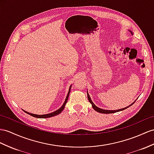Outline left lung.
<instances>
[{"instance_id": "obj_1", "label": "left lung", "mask_w": 154, "mask_h": 154, "mask_svg": "<svg viewBox=\"0 0 154 154\" xmlns=\"http://www.w3.org/2000/svg\"><path fill=\"white\" fill-rule=\"evenodd\" d=\"M130 31V32H131V33L132 34V35H133V32H132V31ZM87 93H88V100H89V103L91 104V105H92V107H93V109H94V110H95V111H97V112H100V113H103V114H112V113H115V112H117L122 111V110H123L126 109V108H128V107H129L130 106L133 105V104L134 103V102L133 103H132V104H130L129 106H127V107H125V108H122V109H119V110H104V109H101V108H98V107H97V106H95V104L93 103V101L91 100V98H90L89 95L88 94V92H87Z\"/></svg>"}]
</instances>
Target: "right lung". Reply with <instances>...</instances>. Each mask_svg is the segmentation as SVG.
Listing matches in <instances>:
<instances>
[{"mask_svg": "<svg viewBox=\"0 0 154 154\" xmlns=\"http://www.w3.org/2000/svg\"><path fill=\"white\" fill-rule=\"evenodd\" d=\"M71 86H72V85H70V87L69 88V92H68V94H67L66 95V97L65 99V100L64 103H63V104L62 105V106L59 108L58 110H57L56 111L54 112H51V113H50V114H44V115H37V114H32V113H29V112H27V111H25L23 110L25 113H27L29 115H31L32 116H33V117H35V118H51V117H53V116H55L56 115H58L61 112L64 110V108L65 107V104L66 103H67V100H68V99H69V94H70V89H71Z\"/></svg>", "mask_w": 154, "mask_h": 154, "instance_id": "1", "label": "right lung"}]
</instances>
